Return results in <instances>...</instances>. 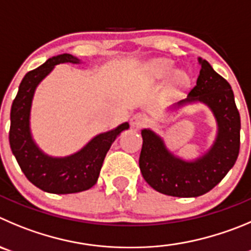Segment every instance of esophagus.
Instances as JSON below:
<instances>
[{"label": "esophagus", "instance_id": "esophagus-1", "mask_svg": "<svg viewBox=\"0 0 251 251\" xmlns=\"http://www.w3.org/2000/svg\"><path fill=\"white\" fill-rule=\"evenodd\" d=\"M146 121H147V119L145 115L135 114V115H132V118H131L130 123H131V126H132V127L139 128V127H141L142 125H145V124H146Z\"/></svg>", "mask_w": 251, "mask_h": 251}]
</instances>
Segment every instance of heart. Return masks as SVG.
Returning a JSON list of instances; mask_svg holds the SVG:
<instances>
[{
    "label": "heart",
    "instance_id": "obj_1",
    "mask_svg": "<svg viewBox=\"0 0 251 251\" xmlns=\"http://www.w3.org/2000/svg\"><path fill=\"white\" fill-rule=\"evenodd\" d=\"M175 64L170 59L161 58V59H156L151 63L150 75H151L152 80L163 81L170 78L175 73ZM188 79V75L184 72H176L173 75V83L177 86H183L184 84H187Z\"/></svg>",
    "mask_w": 251,
    "mask_h": 251
}]
</instances>
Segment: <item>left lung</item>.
Segmentation results:
<instances>
[{"label": "left lung", "mask_w": 251, "mask_h": 251, "mask_svg": "<svg viewBox=\"0 0 251 251\" xmlns=\"http://www.w3.org/2000/svg\"><path fill=\"white\" fill-rule=\"evenodd\" d=\"M201 64L197 85L170 107L171 111L202 102L212 111L217 123V136L207 152L193 161L176 156L160 135L142 128L140 170L145 181L160 193L172 197H198L214 188L235 163L240 149V115L228 81L218 74L207 60Z\"/></svg>", "instance_id": "8db88e82"}]
</instances>
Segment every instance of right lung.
<instances>
[{"label":"right lung","mask_w":251,"mask_h":251,"mask_svg":"<svg viewBox=\"0 0 251 251\" xmlns=\"http://www.w3.org/2000/svg\"><path fill=\"white\" fill-rule=\"evenodd\" d=\"M62 63L80 64L72 54L55 55L22 79L11 107L9 145L12 153L30 183L48 193L69 194L86 191L97 183L102 162L116 137L130 127L123 123L118 127L101 132L83 149L65 157H53L42 151L30 132V109L37 86L55 65Z\"/></svg>","instance_id":"right-lung-1"}]
</instances>
